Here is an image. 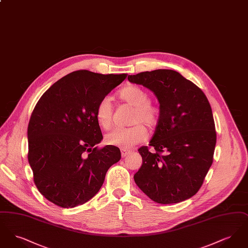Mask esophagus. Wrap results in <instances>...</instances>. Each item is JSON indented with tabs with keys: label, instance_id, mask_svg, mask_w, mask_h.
Here are the masks:
<instances>
[{
	"label": "esophagus",
	"instance_id": "esophagus-1",
	"mask_svg": "<svg viewBox=\"0 0 248 248\" xmlns=\"http://www.w3.org/2000/svg\"><path fill=\"white\" fill-rule=\"evenodd\" d=\"M121 153H122V156L123 157H125V156H127L131 153V151L130 150H125V149H122Z\"/></svg>",
	"mask_w": 248,
	"mask_h": 248
}]
</instances>
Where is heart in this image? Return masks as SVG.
<instances>
[{
    "instance_id": "heart-1",
    "label": "heart",
    "mask_w": 248,
    "mask_h": 248,
    "mask_svg": "<svg viewBox=\"0 0 248 248\" xmlns=\"http://www.w3.org/2000/svg\"><path fill=\"white\" fill-rule=\"evenodd\" d=\"M119 98L134 107L129 127L117 128L108 133L105 141L108 145L116 146L123 149H130L143 141L147 137V130L143 123L150 128L157 125L161 110L151 101V94L148 91L138 85H128L118 92ZM113 106L108 96L102 97L94 109V116L98 125L102 129H108L112 124Z\"/></svg>"
}]
</instances>
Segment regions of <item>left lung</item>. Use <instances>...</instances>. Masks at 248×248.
Here are the masks:
<instances>
[{
  "label": "left lung",
  "mask_w": 248,
  "mask_h": 248,
  "mask_svg": "<svg viewBox=\"0 0 248 248\" xmlns=\"http://www.w3.org/2000/svg\"><path fill=\"white\" fill-rule=\"evenodd\" d=\"M156 94L161 115L149 147L139 149L140 169L134 179L158 203H176L200 189L212 165L217 133L209 101L200 88L172 70L129 75Z\"/></svg>",
  "instance_id": "left-lung-1"
}]
</instances>
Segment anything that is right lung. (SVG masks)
Wrapping results in <instances>:
<instances>
[{
    "instance_id": "obj_1",
    "label": "right lung",
    "mask_w": 248,
    "mask_h": 248,
    "mask_svg": "<svg viewBox=\"0 0 248 248\" xmlns=\"http://www.w3.org/2000/svg\"><path fill=\"white\" fill-rule=\"evenodd\" d=\"M127 74L73 71L54 83L37 102L29 122V163L38 190L63 208L83 204L101 188L108 169L121 159L103 139L94 116L99 100Z\"/></svg>"
}]
</instances>
